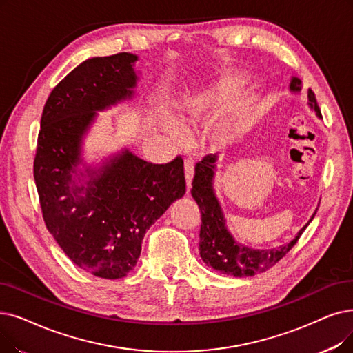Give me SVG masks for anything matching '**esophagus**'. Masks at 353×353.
Wrapping results in <instances>:
<instances>
[{"label":"esophagus","mask_w":353,"mask_h":353,"mask_svg":"<svg viewBox=\"0 0 353 353\" xmlns=\"http://www.w3.org/2000/svg\"><path fill=\"white\" fill-rule=\"evenodd\" d=\"M185 174H186L188 189H190L192 179H193V174H194V160L193 159H186L185 160Z\"/></svg>","instance_id":"obj_1"}]
</instances>
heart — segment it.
<instances>
[{"label":"heart","instance_id":"b5f03b06","mask_svg":"<svg viewBox=\"0 0 353 353\" xmlns=\"http://www.w3.org/2000/svg\"><path fill=\"white\" fill-rule=\"evenodd\" d=\"M247 74L236 70H221L210 76L192 94L183 97L177 105L176 125L170 131L177 141H183L185 132L193 127L206 124L216 115L221 118L212 128V139L222 143L235 134L247 130L255 117L256 98L250 92H239L248 85Z\"/></svg>","mask_w":353,"mask_h":353}]
</instances>
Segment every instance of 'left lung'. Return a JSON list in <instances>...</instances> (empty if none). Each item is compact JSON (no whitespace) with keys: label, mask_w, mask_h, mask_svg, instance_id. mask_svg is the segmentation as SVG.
I'll list each match as a JSON object with an SVG mask.
<instances>
[{"label":"left lung","mask_w":353,"mask_h":353,"mask_svg":"<svg viewBox=\"0 0 353 353\" xmlns=\"http://www.w3.org/2000/svg\"><path fill=\"white\" fill-rule=\"evenodd\" d=\"M301 88V81L293 76L290 82V92L299 94ZM307 98L310 110H313L316 115L321 118L320 108L312 89L307 92ZM216 154H209L194 167L192 196L199 208H201L202 213L199 251H201L203 263L213 270L226 275H234V277H252V275L264 272L274 264H277L294 247L300 235L304 232V229L313 221L317 210H314L310 221L300 229L293 239L284 245H280L277 248L256 250L242 245L236 242L231 232L228 231L223 210L216 194H214L213 179L214 172H216Z\"/></svg>","instance_id":"8db88e82"}]
</instances>
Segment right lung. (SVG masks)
<instances>
[{
  "label": "right lung",
  "instance_id": "1",
  "mask_svg": "<svg viewBox=\"0 0 353 353\" xmlns=\"http://www.w3.org/2000/svg\"><path fill=\"white\" fill-rule=\"evenodd\" d=\"M137 60L118 53L74 68L46 101L37 139L44 223L72 263L106 280L135 267L150 226L186 193L180 156L152 164L124 148L99 167L83 163V139L98 112L134 97Z\"/></svg>",
  "mask_w": 353,
  "mask_h": 353
}]
</instances>
